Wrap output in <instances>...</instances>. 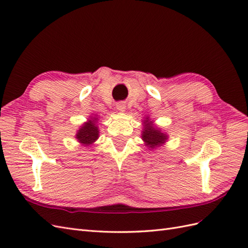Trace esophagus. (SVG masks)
<instances>
[{"mask_svg":"<svg viewBox=\"0 0 248 248\" xmlns=\"http://www.w3.org/2000/svg\"><path fill=\"white\" fill-rule=\"evenodd\" d=\"M116 108H117V109H118L119 111H122V112L125 111V109H126V106H125L124 102H118Z\"/></svg>","mask_w":248,"mask_h":248,"instance_id":"34e87169","label":"esophagus"}]
</instances>
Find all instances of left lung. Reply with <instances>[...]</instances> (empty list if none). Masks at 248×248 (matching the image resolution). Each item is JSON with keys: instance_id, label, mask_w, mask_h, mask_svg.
Segmentation results:
<instances>
[{"instance_id": "1", "label": "left lung", "mask_w": 248, "mask_h": 248, "mask_svg": "<svg viewBox=\"0 0 248 248\" xmlns=\"http://www.w3.org/2000/svg\"><path fill=\"white\" fill-rule=\"evenodd\" d=\"M141 139L145 141L146 146L154 149L163 145L167 141L168 134L161 132L159 128L153 125V122L146 118V120H144V130H142Z\"/></svg>"}]
</instances>
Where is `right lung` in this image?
Masks as SVG:
<instances>
[{
	"mask_svg": "<svg viewBox=\"0 0 248 248\" xmlns=\"http://www.w3.org/2000/svg\"><path fill=\"white\" fill-rule=\"evenodd\" d=\"M97 118L89 119V121L85 124H82L78 133L76 134V139L80 142V144L85 146L92 145L93 142L98 139L99 137V130L98 127L96 125Z\"/></svg>",
	"mask_w": 248,
	"mask_h": 248,
	"instance_id": "add662e5",
	"label": "right lung"
}]
</instances>
